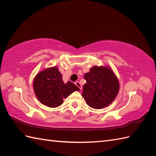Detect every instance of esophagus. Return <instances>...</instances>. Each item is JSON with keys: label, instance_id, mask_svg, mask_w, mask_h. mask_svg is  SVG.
Masks as SVG:
<instances>
[{"label": "esophagus", "instance_id": "esophagus-1", "mask_svg": "<svg viewBox=\"0 0 156 156\" xmlns=\"http://www.w3.org/2000/svg\"><path fill=\"white\" fill-rule=\"evenodd\" d=\"M75 84H76V86H77V87L81 90V89H82V85L80 84V82H79L78 81H76V82H75Z\"/></svg>", "mask_w": 156, "mask_h": 156}]
</instances>
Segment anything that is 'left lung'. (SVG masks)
Here are the masks:
<instances>
[{
	"mask_svg": "<svg viewBox=\"0 0 156 156\" xmlns=\"http://www.w3.org/2000/svg\"><path fill=\"white\" fill-rule=\"evenodd\" d=\"M86 83L82 96L87 104L96 109L107 107L115 100L119 90L117 78L111 68L94 66L84 76Z\"/></svg>",
	"mask_w": 156,
	"mask_h": 156,
	"instance_id": "8db88e82",
	"label": "left lung"
}]
</instances>
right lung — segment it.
Returning a JSON list of instances; mask_svg holds the SVG:
<instances>
[{
    "mask_svg": "<svg viewBox=\"0 0 156 156\" xmlns=\"http://www.w3.org/2000/svg\"><path fill=\"white\" fill-rule=\"evenodd\" d=\"M62 75L57 67L44 69L35 76L34 81L35 94L43 105L55 108L63 103V99L67 98L79 88L72 82L64 83Z\"/></svg>",
    "mask_w": 156,
    "mask_h": 156,
    "instance_id": "add662e5",
    "label": "right lung"
}]
</instances>
